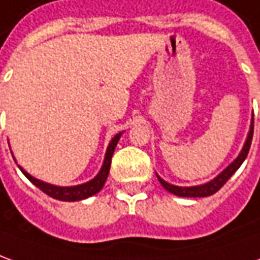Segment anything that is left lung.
Listing matches in <instances>:
<instances>
[{"mask_svg": "<svg viewBox=\"0 0 260 260\" xmlns=\"http://www.w3.org/2000/svg\"><path fill=\"white\" fill-rule=\"evenodd\" d=\"M252 137H253V115H252V121H250V128H249L248 137H246V141L243 144V148H242L241 153L236 156V159L229 164L220 174L213 178L212 181L206 182V183H202V185H197V186H176V185H172V183H168L167 181H164L160 178L159 175L156 174L158 176V181L160 182V185L171 193H174L176 197L182 198H206L211 197L213 193H216L225 183L228 182V179L232 176V175L239 169L243 160L246 159L249 152V148H250V144H252Z\"/></svg>", "mask_w": 260, "mask_h": 260, "instance_id": "1", "label": "left lung"}]
</instances>
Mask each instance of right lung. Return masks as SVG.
Returning a JSON list of instances; mask_svg holds the SVG:
<instances>
[{
    "instance_id": "1",
    "label": "right lung",
    "mask_w": 260,
    "mask_h": 260,
    "mask_svg": "<svg viewBox=\"0 0 260 260\" xmlns=\"http://www.w3.org/2000/svg\"><path fill=\"white\" fill-rule=\"evenodd\" d=\"M122 135V132L116 134L115 137L111 139V142L108 145L107 152H105V158H104V164L101 167V171L98 172V175L91 179V181L85 182V183H81V185H75V186H56V185H51L48 182L40 181L37 178H34L31 175L26 172L25 169L19 167L21 172L25 175L26 178L29 181L32 182L34 185L37 188L47 193L48 197L54 198V199H58V201H65V202H75V201H82V199H86V198L92 197L95 193H98L104 185H105V181H107L108 174H109V168H111V160H112V155H114V151H115V146L119 141V138Z\"/></svg>"
}]
</instances>
